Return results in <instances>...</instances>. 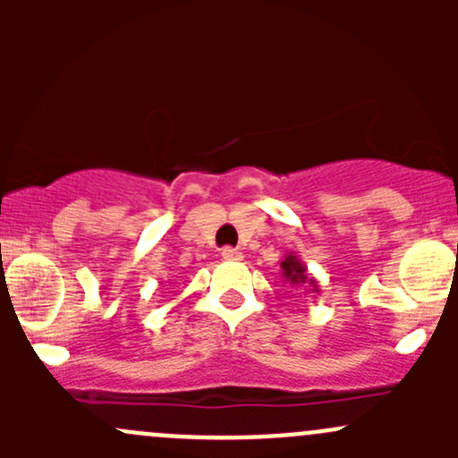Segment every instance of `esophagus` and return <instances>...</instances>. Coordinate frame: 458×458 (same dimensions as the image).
Returning <instances> with one entry per match:
<instances>
[{"label": "esophagus", "instance_id": "34e87169", "mask_svg": "<svg viewBox=\"0 0 458 458\" xmlns=\"http://www.w3.org/2000/svg\"><path fill=\"white\" fill-rule=\"evenodd\" d=\"M221 257L230 259V261H239V259H242V252H239L237 248H224V250H221Z\"/></svg>", "mask_w": 458, "mask_h": 458}]
</instances>
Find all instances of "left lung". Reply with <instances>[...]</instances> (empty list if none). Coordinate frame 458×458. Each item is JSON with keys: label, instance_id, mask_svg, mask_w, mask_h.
<instances>
[{"label": "left lung", "instance_id": "8db88e82", "mask_svg": "<svg viewBox=\"0 0 458 458\" xmlns=\"http://www.w3.org/2000/svg\"><path fill=\"white\" fill-rule=\"evenodd\" d=\"M281 272H284L285 281H290L293 285H308L312 293H318L317 279L308 272L306 263L294 255V252H288V255L281 259Z\"/></svg>", "mask_w": 458, "mask_h": 458}]
</instances>
